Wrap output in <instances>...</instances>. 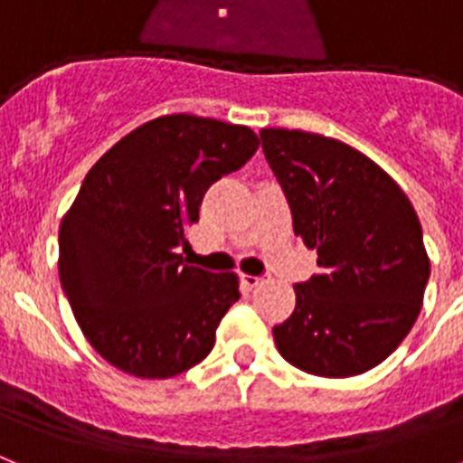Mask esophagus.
Returning a JSON list of instances; mask_svg holds the SVG:
<instances>
[{
	"mask_svg": "<svg viewBox=\"0 0 463 463\" xmlns=\"http://www.w3.org/2000/svg\"><path fill=\"white\" fill-rule=\"evenodd\" d=\"M244 287H250V289H256V287H261L266 282V278H254V275H242Z\"/></svg>",
	"mask_w": 463,
	"mask_h": 463,
	"instance_id": "obj_1",
	"label": "esophagus"
}]
</instances>
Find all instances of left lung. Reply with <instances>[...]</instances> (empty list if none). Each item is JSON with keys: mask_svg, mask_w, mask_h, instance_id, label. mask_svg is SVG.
Segmentation results:
<instances>
[{"mask_svg": "<svg viewBox=\"0 0 463 463\" xmlns=\"http://www.w3.org/2000/svg\"><path fill=\"white\" fill-rule=\"evenodd\" d=\"M261 143L294 232L317 250L320 268L294 285L297 306L273 327L275 345L308 374H363L398 348L421 310L430 259L417 212L348 143L301 129H261Z\"/></svg>", "mask_w": 463, "mask_h": 463, "instance_id": "left-lung-1", "label": "left lung"}]
</instances>
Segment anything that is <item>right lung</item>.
I'll list each match as a JSON object with an SVG mask.
<instances>
[{
    "label": "right lung",
    "instance_id": "add662e5",
    "mask_svg": "<svg viewBox=\"0 0 463 463\" xmlns=\"http://www.w3.org/2000/svg\"><path fill=\"white\" fill-rule=\"evenodd\" d=\"M250 127L185 112L119 138L89 169L58 231V275L103 360L138 379L202 363L240 298L235 273L184 263L209 185L256 153Z\"/></svg>",
    "mask_w": 463,
    "mask_h": 463
}]
</instances>
